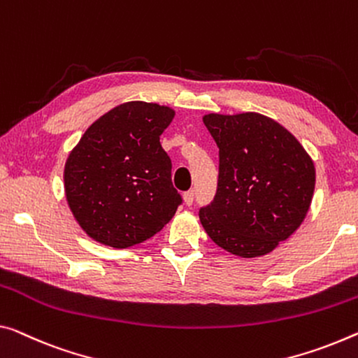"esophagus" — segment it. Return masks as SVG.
I'll list each match as a JSON object with an SVG mask.
<instances>
[{
	"label": "esophagus",
	"mask_w": 358,
	"mask_h": 358,
	"mask_svg": "<svg viewBox=\"0 0 358 358\" xmlns=\"http://www.w3.org/2000/svg\"><path fill=\"white\" fill-rule=\"evenodd\" d=\"M182 196H184V203H185L187 206H190L192 203H194V192H192V190L185 192V194H184Z\"/></svg>",
	"instance_id": "obj_1"
}]
</instances>
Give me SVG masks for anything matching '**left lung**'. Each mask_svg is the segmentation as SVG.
<instances>
[{
	"mask_svg": "<svg viewBox=\"0 0 358 358\" xmlns=\"http://www.w3.org/2000/svg\"><path fill=\"white\" fill-rule=\"evenodd\" d=\"M219 147L217 192L200 210L208 236L238 257H261L289 238L309 213L315 166L301 142L256 112L206 113Z\"/></svg>",
	"mask_w": 358,
	"mask_h": 358,
	"instance_id": "1",
	"label": "left lung"
}]
</instances>
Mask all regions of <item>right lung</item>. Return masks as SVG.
Segmentation results:
<instances>
[{
    "mask_svg": "<svg viewBox=\"0 0 358 358\" xmlns=\"http://www.w3.org/2000/svg\"><path fill=\"white\" fill-rule=\"evenodd\" d=\"M176 112L153 102L120 103L97 118L69 153L64 189L69 208L87 236L129 248L171 221L180 195L171 160L160 144Z\"/></svg>",
    "mask_w": 358,
    "mask_h": 358,
    "instance_id": "add662e5",
    "label": "right lung"
}]
</instances>
